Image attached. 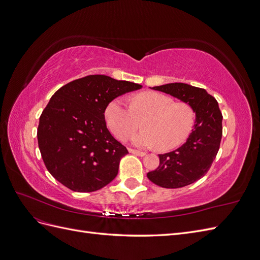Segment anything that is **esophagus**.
<instances>
[{"label":"esophagus","instance_id":"esophagus-1","mask_svg":"<svg viewBox=\"0 0 260 260\" xmlns=\"http://www.w3.org/2000/svg\"><path fill=\"white\" fill-rule=\"evenodd\" d=\"M129 153L135 154L137 156H145L146 155L144 152H140V151H137V149H132V148H129Z\"/></svg>","mask_w":260,"mask_h":260}]
</instances>
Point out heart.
<instances>
[{"label": "heart", "instance_id": "heart-1", "mask_svg": "<svg viewBox=\"0 0 260 260\" xmlns=\"http://www.w3.org/2000/svg\"><path fill=\"white\" fill-rule=\"evenodd\" d=\"M193 108L184 102L157 92H143L130 99L127 106L121 99H115L106 106L105 121L118 140H125L139 127L142 130L131 138L138 147H153L160 151L179 146L190 135L194 123Z\"/></svg>", "mask_w": 260, "mask_h": 260}]
</instances>
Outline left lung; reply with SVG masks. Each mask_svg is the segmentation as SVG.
Segmentation results:
<instances>
[{
	"mask_svg": "<svg viewBox=\"0 0 260 260\" xmlns=\"http://www.w3.org/2000/svg\"><path fill=\"white\" fill-rule=\"evenodd\" d=\"M153 90L170 94L190 105L195 123L186 142L175 151L159 154V166L147 178L161 187L177 188L194 183L206 175L219 151L222 137V115L218 102L205 89L186 83H168Z\"/></svg>",
	"mask_w": 260,
	"mask_h": 260,
	"instance_id": "1",
	"label": "left lung"
}]
</instances>
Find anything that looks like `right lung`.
Here are the masks:
<instances>
[{
    "instance_id": "1",
    "label": "right lung",
    "mask_w": 260,
    "mask_h": 260,
    "mask_svg": "<svg viewBox=\"0 0 260 260\" xmlns=\"http://www.w3.org/2000/svg\"><path fill=\"white\" fill-rule=\"evenodd\" d=\"M142 85L91 75L61 86L40 116L38 143L46 169L75 192H94L116 178L128 154L106 127L105 109Z\"/></svg>"
}]
</instances>
